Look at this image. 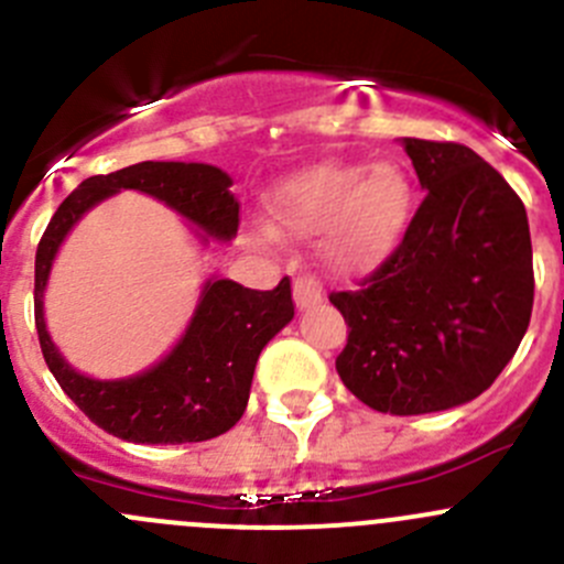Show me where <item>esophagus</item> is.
<instances>
[{
  "instance_id": "34e87169",
  "label": "esophagus",
  "mask_w": 564,
  "mask_h": 564,
  "mask_svg": "<svg viewBox=\"0 0 564 564\" xmlns=\"http://www.w3.org/2000/svg\"><path fill=\"white\" fill-rule=\"evenodd\" d=\"M292 289H294V303H297L300 311L314 308V305L322 303V297H324L322 283H318L314 275H297L294 278Z\"/></svg>"
}]
</instances>
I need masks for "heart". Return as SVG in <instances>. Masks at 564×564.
Listing matches in <instances>:
<instances>
[{
    "mask_svg": "<svg viewBox=\"0 0 564 564\" xmlns=\"http://www.w3.org/2000/svg\"><path fill=\"white\" fill-rule=\"evenodd\" d=\"M412 180L395 161L324 163L272 191L270 218L294 237H316L324 264L366 272L401 242L412 213ZM272 240V231H261Z\"/></svg>",
    "mask_w": 564,
    "mask_h": 564,
    "instance_id": "obj_1",
    "label": "heart"
}]
</instances>
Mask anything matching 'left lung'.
<instances>
[{"label":"left lung","instance_id":"1","mask_svg":"<svg viewBox=\"0 0 564 564\" xmlns=\"http://www.w3.org/2000/svg\"><path fill=\"white\" fill-rule=\"evenodd\" d=\"M425 198L398 246L357 292L329 303L349 324L340 382L390 414L460 406L494 384L532 316L524 202L453 141L403 139Z\"/></svg>","mask_w":564,"mask_h":564}]
</instances>
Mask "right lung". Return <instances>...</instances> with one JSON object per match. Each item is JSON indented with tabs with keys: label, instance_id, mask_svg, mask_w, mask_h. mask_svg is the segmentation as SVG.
Segmentation results:
<instances>
[{
	"label": "right lung",
	"instance_id": "obj_1",
	"mask_svg": "<svg viewBox=\"0 0 564 564\" xmlns=\"http://www.w3.org/2000/svg\"><path fill=\"white\" fill-rule=\"evenodd\" d=\"M231 176L207 163L144 161L84 180L51 218L35 256V327L45 366L59 388L95 425L139 445H182L226 434L248 406L261 349L294 316L292 283L270 292L235 281H207L180 344L158 366L128 379H89L70 368L51 340L43 318V292L67 231L87 209L119 191H141L176 209L202 229V240L229 242L240 226V202Z\"/></svg>",
	"mask_w": 564,
	"mask_h": 564
}]
</instances>
